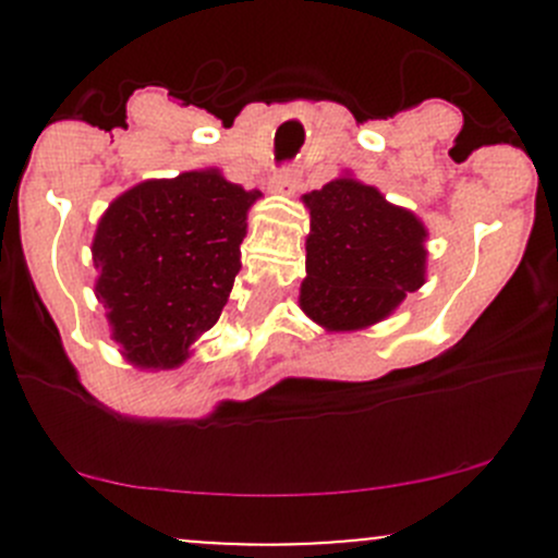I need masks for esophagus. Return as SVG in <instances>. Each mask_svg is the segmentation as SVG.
I'll return each mask as SVG.
<instances>
[{"instance_id": "1", "label": "esophagus", "mask_w": 558, "mask_h": 558, "mask_svg": "<svg viewBox=\"0 0 558 558\" xmlns=\"http://www.w3.org/2000/svg\"><path fill=\"white\" fill-rule=\"evenodd\" d=\"M296 189H300V172L294 167H283L278 174L272 178V191L280 196H294Z\"/></svg>"}]
</instances>
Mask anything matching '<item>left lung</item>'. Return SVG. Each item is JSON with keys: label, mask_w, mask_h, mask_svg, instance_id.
I'll return each instance as SVG.
<instances>
[{"label": "left lung", "mask_w": 558, "mask_h": 558, "mask_svg": "<svg viewBox=\"0 0 558 558\" xmlns=\"http://www.w3.org/2000/svg\"><path fill=\"white\" fill-rule=\"evenodd\" d=\"M311 210L300 307L326 331L380 324L426 280L424 221L351 172L302 196Z\"/></svg>", "instance_id": "obj_1"}]
</instances>
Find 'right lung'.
Returning a JSON list of instances; mask_svg holds the SVG:
<instances>
[{
	"label": "right lung",
	"mask_w": 558,
	"mask_h": 558,
	"mask_svg": "<svg viewBox=\"0 0 558 558\" xmlns=\"http://www.w3.org/2000/svg\"><path fill=\"white\" fill-rule=\"evenodd\" d=\"M256 199L262 191L210 167L143 180L110 202L92 243L94 294L132 367H180L216 324Z\"/></svg>",
	"instance_id": "obj_1"
}]
</instances>
